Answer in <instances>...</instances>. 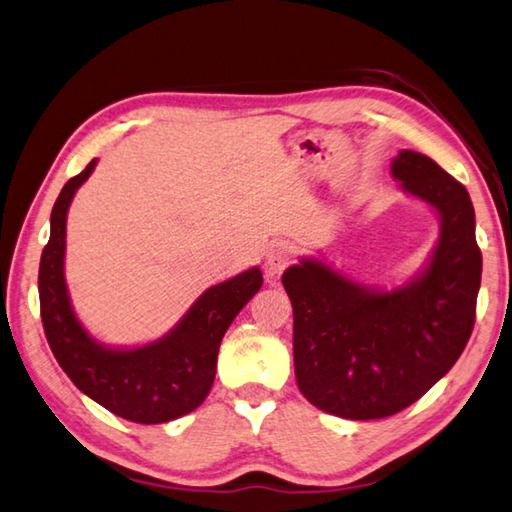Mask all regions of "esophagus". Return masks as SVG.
<instances>
[{"label":"esophagus","instance_id":"esophagus-1","mask_svg":"<svg viewBox=\"0 0 512 512\" xmlns=\"http://www.w3.org/2000/svg\"><path fill=\"white\" fill-rule=\"evenodd\" d=\"M293 257H295L293 246H288V244H275L273 248L268 250L266 270H268L270 275L282 273V270H284L290 262H293Z\"/></svg>","mask_w":512,"mask_h":512}]
</instances>
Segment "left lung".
I'll use <instances>...</instances> for the list:
<instances>
[{
  "label": "left lung",
  "mask_w": 512,
  "mask_h": 512,
  "mask_svg": "<svg viewBox=\"0 0 512 512\" xmlns=\"http://www.w3.org/2000/svg\"><path fill=\"white\" fill-rule=\"evenodd\" d=\"M390 173L442 219L422 275L390 293L350 282L319 259L282 275L297 386L310 404L344 419H382L417 402L455 366L475 326L482 250L468 190L415 150H402Z\"/></svg>",
  "instance_id": "obj_1"
}]
</instances>
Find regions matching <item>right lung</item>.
I'll use <instances>...</instances> for the list:
<instances>
[{"mask_svg": "<svg viewBox=\"0 0 512 512\" xmlns=\"http://www.w3.org/2000/svg\"><path fill=\"white\" fill-rule=\"evenodd\" d=\"M95 164L97 159L68 179L50 213V239L37 279L44 333L59 366L84 395L128 422L164 424L204 402L215 382L222 337L264 277L250 268L210 286L182 322L153 344L124 350L95 342L73 313L64 279L68 206Z\"/></svg>", "mask_w": 512, "mask_h": 512, "instance_id": "obj_1", "label": "right lung"}]
</instances>
